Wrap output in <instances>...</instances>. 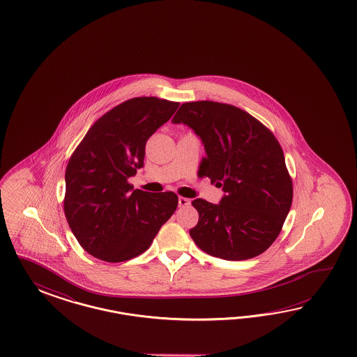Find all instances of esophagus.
Listing matches in <instances>:
<instances>
[{
	"label": "esophagus",
	"mask_w": 357,
	"mask_h": 357,
	"mask_svg": "<svg viewBox=\"0 0 357 357\" xmlns=\"http://www.w3.org/2000/svg\"><path fill=\"white\" fill-rule=\"evenodd\" d=\"M190 199H187V197H179L178 199V204H179V206H190Z\"/></svg>",
	"instance_id": "esophagus-1"
}]
</instances>
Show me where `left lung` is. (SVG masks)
<instances>
[{"mask_svg":"<svg viewBox=\"0 0 357 357\" xmlns=\"http://www.w3.org/2000/svg\"><path fill=\"white\" fill-rule=\"evenodd\" d=\"M172 121L200 137L206 157L199 174L224 191L218 204L192 202L199 212V222L190 230L195 243L225 260L264 252L292 206V181L280 144L243 109L212 100L183 103Z\"/></svg>","mask_w":357,"mask_h":357,"instance_id":"1","label":"left lung"}]
</instances>
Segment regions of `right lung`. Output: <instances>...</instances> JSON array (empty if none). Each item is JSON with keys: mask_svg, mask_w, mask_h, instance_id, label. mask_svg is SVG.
Listing matches in <instances>:
<instances>
[{"mask_svg": "<svg viewBox=\"0 0 357 357\" xmlns=\"http://www.w3.org/2000/svg\"><path fill=\"white\" fill-rule=\"evenodd\" d=\"M178 102L133 98L87 130L65 172V217L79 245L105 261H126L149 249L178 206L174 192L133 190L145 145L173 116Z\"/></svg>", "mask_w": 357, "mask_h": 357, "instance_id": "1", "label": "right lung"}]
</instances>
